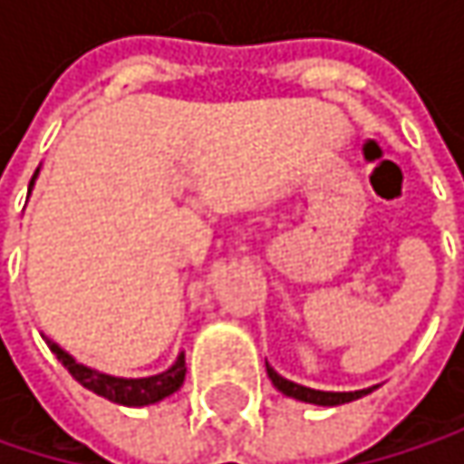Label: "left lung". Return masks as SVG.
<instances>
[{"label": "left lung", "mask_w": 464, "mask_h": 464, "mask_svg": "<svg viewBox=\"0 0 464 464\" xmlns=\"http://www.w3.org/2000/svg\"><path fill=\"white\" fill-rule=\"evenodd\" d=\"M268 371V379L274 382V387L295 401H304V403H317V406H341V403H349V401H357L373 390H360V392H323V390H309V387H301L295 382H287L285 376H279L271 365H266Z\"/></svg>", "instance_id": "obj_1"}]
</instances>
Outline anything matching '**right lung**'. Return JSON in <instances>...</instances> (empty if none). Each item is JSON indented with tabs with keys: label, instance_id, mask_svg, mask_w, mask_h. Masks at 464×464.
I'll use <instances>...</instances> for the list:
<instances>
[{
	"label": "right lung",
	"instance_id": "obj_1",
	"mask_svg": "<svg viewBox=\"0 0 464 464\" xmlns=\"http://www.w3.org/2000/svg\"><path fill=\"white\" fill-rule=\"evenodd\" d=\"M34 177H32V182H34ZM47 346L61 360V365L85 390H91V392L112 401V403H121V406H150V403H158V401L169 398L171 392H177L182 387V382H185V357L182 354H179V360L166 373H158V376H150V379H118V376H107V373H99V371H91V368L74 362L53 341H47Z\"/></svg>",
	"mask_w": 464,
	"mask_h": 464
}]
</instances>
